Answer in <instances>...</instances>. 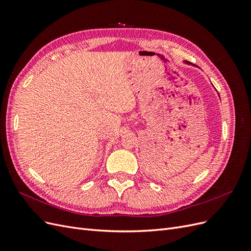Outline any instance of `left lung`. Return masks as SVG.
<instances>
[{
	"mask_svg": "<svg viewBox=\"0 0 251 251\" xmlns=\"http://www.w3.org/2000/svg\"><path fill=\"white\" fill-rule=\"evenodd\" d=\"M186 63H187V64H191V63H188V62H186Z\"/></svg>",
	"mask_w": 251,
	"mask_h": 251,
	"instance_id": "left-lung-1",
	"label": "left lung"
}]
</instances>
